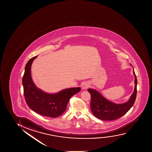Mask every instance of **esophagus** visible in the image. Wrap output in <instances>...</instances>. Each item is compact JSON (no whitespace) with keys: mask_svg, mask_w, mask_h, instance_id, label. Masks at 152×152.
<instances>
[{"mask_svg":"<svg viewBox=\"0 0 152 152\" xmlns=\"http://www.w3.org/2000/svg\"><path fill=\"white\" fill-rule=\"evenodd\" d=\"M89 87V84L87 82L83 83L81 85V87L83 90L86 89L87 88H88Z\"/></svg>","mask_w":152,"mask_h":152,"instance_id":"obj_1","label":"esophagus"}]
</instances>
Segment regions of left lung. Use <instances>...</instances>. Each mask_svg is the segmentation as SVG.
<instances>
[{
  "instance_id": "obj_1",
  "label": "left lung",
  "mask_w": 152,
  "mask_h": 152,
  "mask_svg": "<svg viewBox=\"0 0 152 152\" xmlns=\"http://www.w3.org/2000/svg\"><path fill=\"white\" fill-rule=\"evenodd\" d=\"M133 73L135 84L134 90L130 99L124 104L113 103L105 99L96 90L88 89L91 95V110L95 117L103 121H113L123 116L130 110L135 102L137 95V80L134 70Z\"/></svg>"
}]
</instances>
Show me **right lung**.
I'll list each match as a JSON object with an SVG mask.
<instances>
[{"mask_svg":"<svg viewBox=\"0 0 152 152\" xmlns=\"http://www.w3.org/2000/svg\"><path fill=\"white\" fill-rule=\"evenodd\" d=\"M37 57H33L26 63L22 77L26 102L31 110L39 114L53 118L58 117L66 110L70 99L80 91V88H67L54 94L45 93L37 88L31 73V64Z\"/></svg>","mask_w":152,"mask_h":152,"instance_id":"obj_1","label":"right lung"}]
</instances>
